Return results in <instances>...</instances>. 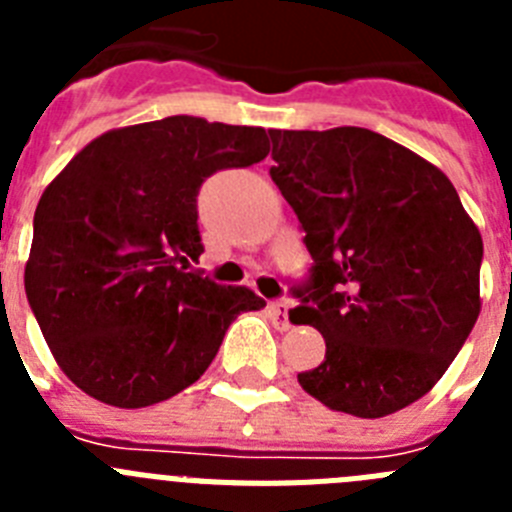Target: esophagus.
Here are the masks:
<instances>
[{"label":"esophagus","mask_w":512,"mask_h":512,"mask_svg":"<svg viewBox=\"0 0 512 512\" xmlns=\"http://www.w3.org/2000/svg\"><path fill=\"white\" fill-rule=\"evenodd\" d=\"M269 312H271V318H274V325H277L279 330L289 328V302L287 300L269 302Z\"/></svg>","instance_id":"1"}]
</instances>
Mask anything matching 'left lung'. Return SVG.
<instances>
[{"instance_id":"left-lung-1","label":"left lung","mask_w":512,"mask_h":512,"mask_svg":"<svg viewBox=\"0 0 512 512\" xmlns=\"http://www.w3.org/2000/svg\"><path fill=\"white\" fill-rule=\"evenodd\" d=\"M271 179L312 256L295 325L325 338L297 374L325 408L384 418L433 390L479 318L482 235L449 176L366 128L269 130Z\"/></svg>"}]
</instances>
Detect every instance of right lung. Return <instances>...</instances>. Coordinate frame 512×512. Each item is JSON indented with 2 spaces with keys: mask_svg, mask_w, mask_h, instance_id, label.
Here are the masks:
<instances>
[{
  "mask_svg": "<svg viewBox=\"0 0 512 512\" xmlns=\"http://www.w3.org/2000/svg\"><path fill=\"white\" fill-rule=\"evenodd\" d=\"M264 128L174 115L94 138L45 187L25 292L61 372L112 408H148L205 374L253 289L189 271L197 192L259 164Z\"/></svg>",
  "mask_w": 512,
  "mask_h": 512,
  "instance_id": "right-lung-1",
  "label": "right lung"
}]
</instances>
